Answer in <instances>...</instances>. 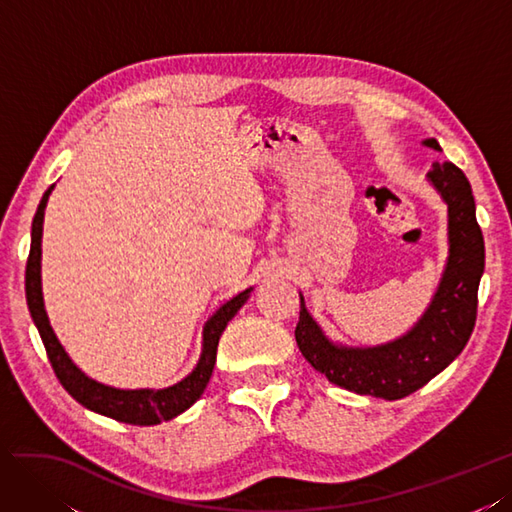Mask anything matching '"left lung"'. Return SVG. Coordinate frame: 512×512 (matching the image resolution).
Here are the masks:
<instances>
[{
	"label": "left lung",
	"instance_id": "1",
	"mask_svg": "<svg viewBox=\"0 0 512 512\" xmlns=\"http://www.w3.org/2000/svg\"><path fill=\"white\" fill-rule=\"evenodd\" d=\"M425 145L440 150V143ZM431 184L448 203L450 257L437 294L412 332L382 347H339L330 343L300 296L296 341L311 367L356 394L403 399L442 373L472 337L478 285L485 272V240L476 221V203L465 173L452 163H433Z\"/></svg>",
	"mask_w": 512,
	"mask_h": 512
}]
</instances>
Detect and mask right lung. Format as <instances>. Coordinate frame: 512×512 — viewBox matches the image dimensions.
I'll use <instances>...</instances> for the list:
<instances>
[{
	"label": "right lung",
	"instance_id": "1",
	"mask_svg": "<svg viewBox=\"0 0 512 512\" xmlns=\"http://www.w3.org/2000/svg\"><path fill=\"white\" fill-rule=\"evenodd\" d=\"M51 191L53 186L45 195H42L40 206L34 216V223H32V246H29V257L25 266V298H27V309L32 313L34 324L40 332V339L45 343L55 377L60 379V384L66 388L70 397L79 401L83 407H87V410L109 416L113 420L126 422V425L150 427V425H158V422L180 416L201 397L203 390H206L214 371L218 339H221V334L233 319V315H236L242 309V304L248 300L251 289H246L236 298H231L208 319L206 328H203V352H201L199 364L191 375L182 379L180 384L169 386L165 390H120V388L102 386L94 382V379L87 377L85 373H81L75 364H72V360L64 352V347L53 334L49 326V317L45 313V304H42L40 238H42V221H45V208H47Z\"/></svg>",
	"mask_w": 512,
	"mask_h": 512
}]
</instances>
